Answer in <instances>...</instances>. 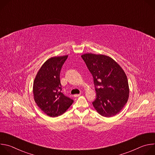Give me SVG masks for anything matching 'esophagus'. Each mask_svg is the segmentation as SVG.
Segmentation results:
<instances>
[{
  "label": "esophagus",
  "mask_w": 155,
  "mask_h": 155,
  "mask_svg": "<svg viewBox=\"0 0 155 155\" xmlns=\"http://www.w3.org/2000/svg\"><path fill=\"white\" fill-rule=\"evenodd\" d=\"M81 96V94H75L74 96L75 97H79V96Z\"/></svg>",
  "instance_id": "34e87169"
}]
</instances>
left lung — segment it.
<instances>
[{
    "instance_id": "obj_1",
    "label": "left lung",
    "mask_w": 155,
    "mask_h": 155,
    "mask_svg": "<svg viewBox=\"0 0 155 155\" xmlns=\"http://www.w3.org/2000/svg\"><path fill=\"white\" fill-rule=\"evenodd\" d=\"M81 58L93 77L96 92L94 107L103 117L116 115L129 98V88L125 72L108 56L86 53Z\"/></svg>"
}]
</instances>
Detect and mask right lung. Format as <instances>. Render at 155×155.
<instances>
[{"instance_id": "1", "label": "right lung", "mask_w": 155, "mask_h": 155, "mask_svg": "<svg viewBox=\"0 0 155 155\" xmlns=\"http://www.w3.org/2000/svg\"><path fill=\"white\" fill-rule=\"evenodd\" d=\"M68 56L53 57L44 63L33 84L34 101L42 111L51 117L63 114L74 102L61 93L60 72Z\"/></svg>"}]
</instances>
